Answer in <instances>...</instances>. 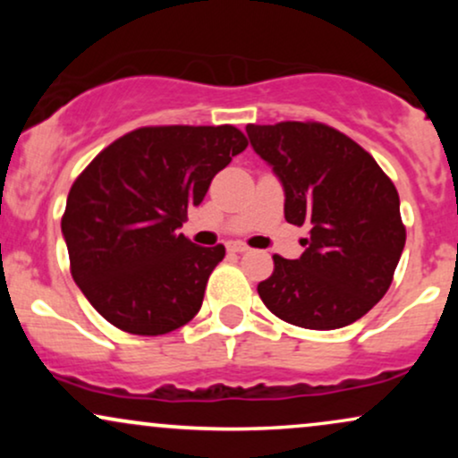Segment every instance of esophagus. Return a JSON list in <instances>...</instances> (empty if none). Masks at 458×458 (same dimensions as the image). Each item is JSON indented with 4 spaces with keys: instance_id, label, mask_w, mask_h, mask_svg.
Listing matches in <instances>:
<instances>
[{
    "instance_id": "34e87169",
    "label": "esophagus",
    "mask_w": 458,
    "mask_h": 458,
    "mask_svg": "<svg viewBox=\"0 0 458 458\" xmlns=\"http://www.w3.org/2000/svg\"><path fill=\"white\" fill-rule=\"evenodd\" d=\"M228 250L234 251V254H245L250 247H247L245 243H241V241H233V243H228Z\"/></svg>"
}]
</instances>
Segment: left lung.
<instances>
[{
  "instance_id": "obj_1",
  "label": "left lung",
  "mask_w": 458,
  "mask_h": 458,
  "mask_svg": "<svg viewBox=\"0 0 458 458\" xmlns=\"http://www.w3.org/2000/svg\"><path fill=\"white\" fill-rule=\"evenodd\" d=\"M247 138L284 187V217L310 228L297 260L273 256L259 295L277 318L338 329L372 310L401 260V199L379 163L323 123L247 124Z\"/></svg>"
}]
</instances>
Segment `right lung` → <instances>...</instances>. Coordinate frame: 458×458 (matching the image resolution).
Listing matches in <instances>:
<instances>
[{
	"label": "right lung",
	"mask_w": 458,
	"mask_h": 458,
	"mask_svg": "<svg viewBox=\"0 0 458 458\" xmlns=\"http://www.w3.org/2000/svg\"><path fill=\"white\" fill-rule=\"evenodd\" d=\"M245 148L233 124L141 127L77 176L62 217L71 273L114 327L161 335L196 317L225 247H198L178 228Z\"/></svg>",
	"instance_id": "add662e5"
}]
</instances>
